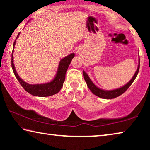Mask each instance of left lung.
<instances>
[{"label": "left lung", "mask_w": 150, "mask_h": 150, "mask_svg": "<svg viewBox=\"0 0 150 150\" xmlns=\"http://www.w3.org/2000/svg\"><path fill=\"white\" fill-rule=\"evenodd\" d=\"M139 61L138 69H137L135 74H134V75L133 76V77L132 78V79L129 81L126 85L123 86V87L116 88V89L111 90V91L103 90L101 89V88L97 87L92 82V81L91 80V79L89 78V77H88L87 73H86L85 71H83V76H84L85 81H86V83H87V85L88 86V88H89V89L91 91V92H92L94 95H95L96 96H97L98 97L102 98L111 99V98H115L116 97H117V96L121 95L122 94H123L129 87H130V86L132 85V83L134 82V81L135 80L136 76L139 72Z\"/></svg>", "instance_id": "obj_1"}]
</instances>
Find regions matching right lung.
<instances>
[{
	"mask_svg": "<svg viewBox=\"0 0 150 150\" xmlns=\"http://www.w3.org/2000/svg\"><path fill=\"white\" fill-rule=\"evenodd\" d=\"M19 34L20 33L18 34L16 39L19 36ZM15 44H16V40H15L14 42L13 50H12V68L16 79L19 81L20 84L21 85L22 87L24 88V89L32 95L41 96V97L54 95L55 94L59 92L61 90V88H62L63 83L65 81L66 71H67L68 67H69L70 63L71 62L72 59L75 57L74 53L67 55V56H66L60 61L59 66H58L57 74L55 75V78L52 81H50L49 83H45V84L30 85L22 80L19 77L18 75L17 74L16 69H15L14 65L13 63V52Z\"/></svg>",
	"mask_w": 150,
	"mask_h": 150,
	"instance_id": "1",
	"label": "right lung"
}]
</instances>
